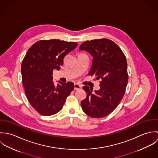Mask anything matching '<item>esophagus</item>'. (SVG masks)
<instances>
[{
    "label": "esophagus",
    "instance_id": "1",
    "mask_svg": "<svg viewBox=\"0 0 158 158\" xmlns=\"http://www.w3.org/2000/svg\"><path fill=\"white\" fill-rule=\"evenodd\" d=\"M81 88V86H80V85L75 83L74 85V89L75 90H78V89H80Z\"/></svg>",
    "mask_w": 158,
    "mask_h": 158
}]
</instances>
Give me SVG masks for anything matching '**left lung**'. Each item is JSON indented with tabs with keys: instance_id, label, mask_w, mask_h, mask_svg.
Here are the masks:
<instances>
[{
	"instance_id": "obj_1",
	"label": "left lung",
	"mask_w": 158,
	"mask_h": 158,
	"mask_svg": "<svg viewBox=\"0 0 158 158\" xmlns=\"http://www.w3.org/2000/svg\"><path fill=\"white\" fill-rule=\"evenodd\" d=\"M79 50L92 55L89 75L101 80L99 90L83 87L87 95L81 102V108L91 117H104L116 108L125 94L128 81L126 57L120 47L108 39L85 41Z\"/></svg>"
}]
</instances>
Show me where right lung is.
I'll return each mask as SVG.
<instances>
[{"mask_svg":"<svg viewBox=\"0 0 158 158\" xmlns=\"http://www.w3.org/2000/svg\"><path fill=\"white\" fill-rule=\"evenodd\" d=\"M78 43L60 40H41L28 50L21 65L23 84L32 107L45 116L58 113L74 88L72 82L53 81V70L61 69L64 56Z\"/></svg>","mask_w":158,"mask_h":158,"instance_id":"obj_1","label":"right lung"}]
</instances>
